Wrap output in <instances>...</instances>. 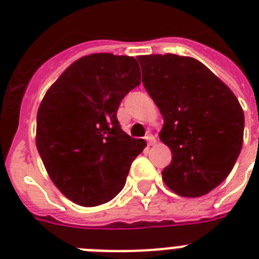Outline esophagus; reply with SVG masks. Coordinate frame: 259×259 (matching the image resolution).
Here are the masks:
<instances>
[{"label":"esophagus","instance_id":"obj_1","mask_svg":"<svg viewBox=\"0 0 259 259\" xmlns=\"http://www.w3.org/2000/svg\"><path fill=\"white\" fill-rule=\"evenodd\" d=\"M145 140H146V142H148V145H149V146H152V145H154V144H156V137H154L153 134H148V136L145 137Z\"/></svg>","mask_w":259,"mask_h":259}]
</instances>
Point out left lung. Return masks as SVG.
<instances>
[{"label":"left lung","instance_id":"left-lung-1","mask_svg":"<svg viewBox=\"0 0 259 259\" xmlns=\"http://www.w3.org/2000/svg\"><path fill=\"white\" fill-rule=\"evenodd\" d=\"M137 59L142 83L164 118L160 140L172 152L162 180L180 196H203L229 176L241 153L243 110L196 59L173 54Z\"/></svg>","mask_w":259,"mask_h":259}]
</instances>
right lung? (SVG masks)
<instances>
[{
	"mask_svg": "<svg viewBox=\"0 0 259 259\" xmlns=\"http://www.w3.org/2000/svg\"><path fill=\"white\" fill-rule=\"evenodd\" d=\"M140 83L134 58L93 54L72 63L47 91L36 146L51 180L76 204L94 207L117 196L146 146L117 119L121 101Z\"/></svg>",
	"mask_w": 259,
	"mask_h": 259,
	"instance_id": "right-lung-1",
	"label": "right lung"
}]
</instances>
